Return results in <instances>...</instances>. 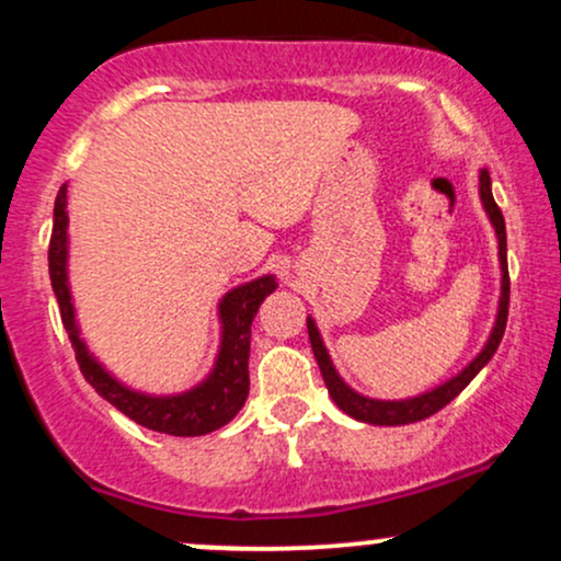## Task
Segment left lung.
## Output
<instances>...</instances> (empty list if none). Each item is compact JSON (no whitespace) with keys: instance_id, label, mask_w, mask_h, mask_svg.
<instances>
[{"instance_id":"left-lung-1","label":"left lung","mask_w":561,"mask_h":561,"mask_svg":"<svg viewBox=\"0 0 561 561\" xmlns=\"http://www.w3.org/2000/svg\"><path fill=\"white\" fill-rule=\"evenodd\" d=\"M480 199L485 205V214L491 216V224L495 229V237H499V259H501V300H499V317H495L493 332L488 337V343L482 351L478 353L472 364L467 366L465 371H459L454 379H448L446 385L440 388L424 392V396L409 398V401H375V398L358 396L356 390H351L343 379L337 377L334 366L330 362V353H327L324 343H321L317 324L313 319H308V340H311L313 356H317V364L321 369V377H324L327 390H330L332 401L345 411L347 416L358 422H369V424H385V427H392V424H411V422H422L427 416L437 414L443 405H448L459 396L461 390L472 382L474 375L493 358V353L499 351L501 337H504L506 330V317H508V266H506V224L504 216H501V208L495 205L493 192H491V173L488 169L480 171Z\"/></svg>"}]
</instances>
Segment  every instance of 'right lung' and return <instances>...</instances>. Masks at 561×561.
Wrapping results in <instances>:
<instances>
[{
    "label": "right lung",
    "instance_id": "add662e5",
    "mask_svg": "<svg viewBox=\"0 0 561 561\" xmlns=\"http://www.w3.org/2000/svg\"><path fill=\"white\" fill-rule=\"evenodd\" d=\"M68 186L62 184L55 199V224L53 240H49V279L57 306H60L62 327L68 330L70 345L76 351V362L83 379L100 392L105 401H111L121 414L134 420L141 427L156 430V433L195 437L214 433L237 416L244 405L250 390L248 358H250V324H253L259 306L266 295L276 287L274 276H261V279L248 282V285L231 289L224 295L218 313H221V351H218L216 366L210 377L195 390L182 392V396H145L124 388L118 379L107 375L100 364L94 362L92 353L81 343L79 327H76L73 302H70L68 287Z\"/></svg>",
    "mask_w": 561,
    "mask_h": 561
}]
</instances>
